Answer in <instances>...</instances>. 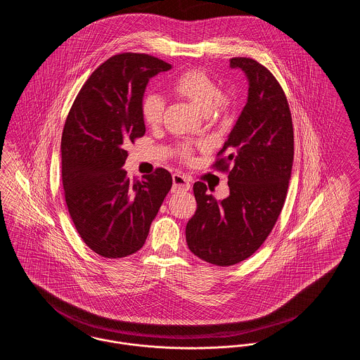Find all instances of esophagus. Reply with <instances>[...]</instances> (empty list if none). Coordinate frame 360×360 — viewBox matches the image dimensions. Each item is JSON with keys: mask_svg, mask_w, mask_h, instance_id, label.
Masks as SVG:
<instances>
[{"mask_svg": "<svg viewBox=\"0 0 360 360\" xmlns=\"http://www.w3.org/2000/svg\"><path fill=\"white\" fill-rule=\"evenodd\" d=\"M172 191L174 192H188L191 189V182L188 181L186 176L181 174H174L172 175Z\"/></svg>", "mask_w": 360, "mask_h": 360, "instance_id": "1", "label": "esophagus"}]
</instances>
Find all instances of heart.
I'll list each match as a JSON object with an SVG mask.
<instances>
[{
	"instance_id": "obj_1",
	"label": "heart",
	"mask_w": 360,
	"mask_h": 360,
	"mask_svg": "<svg viewBox=\"0 0 360 360\" xmlns=\"http://www.w3.org/2000/svg\"><path fill=\"white\" fill-rule=\"evenodd\" d=\"M174 90L188 98L194 107L202 113H210L223 104L221 89L207 74L201 71H189L181 75L175 83ZM165 111V98L158 93H148L141 105L142 117L149 124H156L162 120ZM188 150H185V155Z\"/></svg>"
}]
</instances>
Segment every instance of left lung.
Listing matches in <instances>:
<instances>
[{"label":"left lung","instance_id":"obj_1","mask_svg":"<svg viewBox=\"0 0 360 360\" xmlns=\"http://www.w3.org/2000/svg\"><path fill=\"white\" fill-rule=\"evenodd\" d=\"M230 68L248 81L247 104L219 152L227 156L215 163H233L230 193L217 200L195 182L197 210L186 224L189 249L217 266L240 263L264 243L283 207L295 153L289 105L273 74L247 57L231 58Z\"/></svg>","mask_w":360,"mask_h":360}]
</instances>
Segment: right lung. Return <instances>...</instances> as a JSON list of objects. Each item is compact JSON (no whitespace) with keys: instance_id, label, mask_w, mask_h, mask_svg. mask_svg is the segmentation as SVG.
<instances>
[{"instance_id":"right-lung-1","label":"right lung","mask_w":360,"mask_h":360,"mask_svg":"<svg viewBox=\"0 0 360 360\" xmlns=\"http://www.w3.org/2000/svg\"><path fill=\"white\" fill-rule=\"evenodd\" d=\"M171 65L139 53L113 56L83 84L64 124L61 178L68 212L84 244L117 259L142 248L172 176L165 168L131 181L127 142L145 134L141 105L150 78Z\"/></svg>"}]
</instances>
